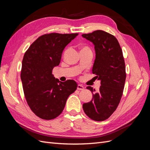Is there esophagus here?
<instances>
[{"mask_svg":"<svg viewBox=\"0 0 150 150\" xmlns=\"http://www.w3.org/2000/svg\"><path fill=\"white\" fill-rule=\"evenodd\" d=\"M77 89H78V90H83L84 89V87L81 84H78V88H77Z\"/></svg>","mask_w":150,"mask_h":150,"instance_id":"1","label":"esophagus"}]
</instances>
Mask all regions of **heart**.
<instances>
[{"instance_id":"1","label":"heart","mask_w":150,"mask_h":150,"mask_svg":"<svg viewBox=\"0 0 150 150\" xmlns=\"http://www.w3.org/2000/svg\"><path fill=\"white\" fill-rule=\"evenodd\" d=\"M87 48H88V47H83V49H87Z\"/></svg>"}]
</instances>
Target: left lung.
I'll return each instance as SVG.
<instances>
[{"label": "left lung", "mask_w": 150, "mask_h": 150, "mask_svg": "<svg viewBox=\"0 0 150 150\" xmlns=\"http://www.w3.org/2000/svg\"><path fill=\"white\" fill-rule=\"evenodd\" d=\"M82 36L94 46L96 59L92 71L101 85L99 91L93 94L92 100L83 104V110L91 120L102 121L115 111L121 99L126 76L124 57L113 35L97 30ZM86 88L92 93L95 91L91 86Z\"/></svg>", "instance_id": "left-lung-1"}]
</instances>
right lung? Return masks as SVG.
I'll return each mask as SVG.
<instances>
[{
  "instance_id": "add662e5",
  "label": "right lung",
  "mask_w": 150,
  "mask_h": 150,
  "mask_svg": "<svg viewBox=\"0 0 150 150\" xmlns=\"http://www.w3.org/2000/svg\"><path fill=\"white\" fill-rule=\"evenodd\" d=\"M78 33H50L32 44L22 59L21 78L29 108L40 118L50 120L61 114L67 99L78 88L74 80L61 82L52 74L62 52Z\"/></svg>"
}]
</instances>
